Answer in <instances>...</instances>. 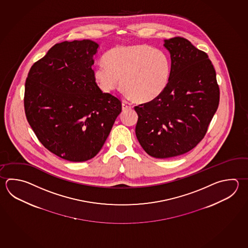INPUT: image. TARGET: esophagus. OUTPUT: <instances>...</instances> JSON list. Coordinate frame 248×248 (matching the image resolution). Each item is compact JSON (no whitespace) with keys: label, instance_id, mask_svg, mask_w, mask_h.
I'll return each instance as SVG.
<instances>
[{"label":"esophagus","instance_id":"obj_1","mask_svg":"<svg viewBox=\"0 0 248 248\" xmlns=\"http://www.w3.org/2000/svg\"><path fill=\"white\" fill-rule=\"evenodd\" d=\"M131 106L130 104H128L127 103H122V109L124 111V110H127V109H131Z\"/></svg>","mask_w":248,"mask_h":248}]
</instances>
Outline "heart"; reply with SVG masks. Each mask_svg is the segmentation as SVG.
Segmentation results:
<instances>
[{
    "mask_svg": "<svg viewBox=\"0 0 248 248\" xmlns=\"http://www.w3.org/2000/svg\"><path fill=\"white\" fill-rule=\"evenodd\" d=\"M93 72L100 89L108 93L120 88L136 103L158 98L169 85L171 64L162 51L147 45L114 47Z\"/></svg>",
    "mask_w": 248,
    "mask_h": 248,
    "instance_id": "b5f03b06",
    "label": "heart"
}]
</instances>
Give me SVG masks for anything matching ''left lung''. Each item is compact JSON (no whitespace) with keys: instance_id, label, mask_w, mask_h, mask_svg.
Segmentation results:
<instances>
[{"instance_id":"1","label":"left lung","mask_w":248,"mask_h":248,"mask_svg":"<svg viewBox=\"0 0 248 248\" xmlns=\"http://www.w3.org/2000/svg\"><path fill=\"white\" fill-rule=\"evenodd\" d=\"M171 58L169 85L155 101L136 106L137 139L158 159L184 155L203 139L219 103L216 71L186 38L165 39Z\"/></svg>"}]
</instances>
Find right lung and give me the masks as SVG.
Masks as SVG:
<instances>
[{
  "label": "right lung",
  "mask_w": 248,
  "mask_h": 248,
  "mask_svg": "<svg viewBox=\"0 0 248 248\" xmlns=\"http://www.w3.org/2000/svg\"><path fill=\"white\" fill-rule=\"evenodd\" d=\"M98 48L89 39L56 44L31 66L25 82V115L38 140L73 162L98 154L121 113V102L95 82Z\"/></svg>",
  "instance_id": "right-lung-1"
}]
</instances>
